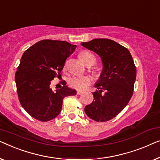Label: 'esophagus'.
Listing matches in <instances>:
<instances>
[{"label": "esophagus", "mask_w": 160, "mask_h": 160, "mask_svg": "<svg viewBox=\"0 0 160 160\" xmlns=\"http://www.w3.org/2000/svg\"><path fill=\"white\" fill-rule=\"evenodd\" d=\"M82 93V91H77V94L78 95H80V94Z\"/></svg>", "instance_id": "34e87169"}]
</instances>
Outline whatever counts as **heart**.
<instances>
[{
	"mask_svg": "<svg viewBox=\"0 0 160 160\" xmlns=\"http://www.w3.org/2000/svg\"><path fill=\"white\" fill-rule=\"evenodd\" d=\"M80 58L82 62L86 64L89 61L93 60L95 62V57L93 54L88 51H82L80 54ZM91 82V78L88 77V76H80V75H74L69 79V84L71 87L76 88L78 90H83L85 88L88 86Z\"/></svg>",
	"mask_w": 160,
	"mask_h": 160,
	"instance_id": "1",
	"label": "heart"
}]
</instances>
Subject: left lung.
I'll use <instances>...</instances> for the list:
<instances>
[{
    "label": "left lung",
    "mask_w": 160,
    "mask_h": 160,
    "mask_svg": "<svg viewBox=\"0 0 160 160\" xmlns=\"http://www.w3.org/2000/svg\"><path fill=\"white\" fill-rule=\"evenodd\" d=\"M102 59L103 69L94 86V99L85 106L87 116L96 122L113 119L127 106L133 93L136 68L128 48L114 40L98 38L81 42ZM105 91L104 94L101 92Z\"/></svg>",
    "instance_id": "8db88e82"
}]
</instances>
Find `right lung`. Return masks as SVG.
<instances>
[{
  "instance_id": "right-lung-1",
  "label": "right lung",
  "mask_w": 160,
  "mask_h": 160,
  "mask_svg": "<svg viewBox=\"0 0 160 160\" xmlns=\"http://www.w3.org/2000/svg\"><path fill=\"white\" fill-rule=\"evenodd\" d=\"M67 41L42 40L24 51L15 74L20 103L36 120L47 122L61 112L64 97L77 91L63 83L54 91L50 88L56 76L61 77L64 62L76 48Z\"/></svg>"
}]
</instances>
